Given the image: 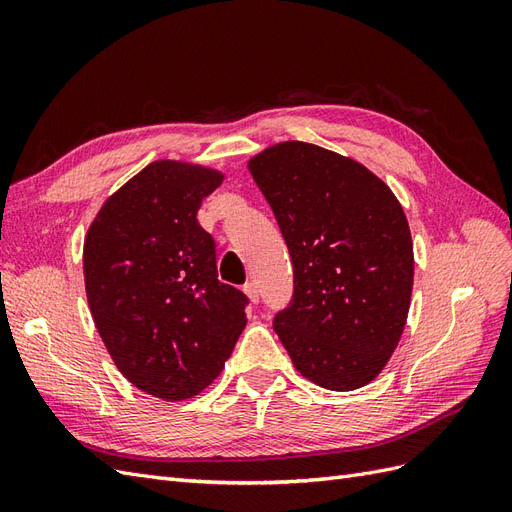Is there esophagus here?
<instances>
[{"label": "esophagus", "mask_w": 512, "mask_h": 512, "mask_svg": "<svg viewBox=\"0 0 512 512\" xmlns=\"http://www.w3.org/2000/svg\"><path fill=\"white\" fill-rule=\"evenodd\" d=\"M243 292L247 294V297H250L252 303H258V286H256L254 282H247V284L243 286Z\"/></svg>", "instance_id": "esophagus-1"}]
</instances>
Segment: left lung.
<instances>
[{"instance_id":"obj_1","label":"left lung","mask_w":512,"mask_h":512,"mask_svg":"<svg viewBox=\"0 0 512 512\" xmlns=\"http://www.w3.org/2000/svg\"><path fill=\"white\" fill-rule=\"evenodd\" d=\"M250 173L288 245L294 292L273 329L301 374L331 391L374 380L406 327L410 226L359 162L309 143L262 151Z\"/></svg>"}]
</instances>
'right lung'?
I'll return each instance as SVG.
<instances>
[{
	"instance_id": "1",
	"label": "right lung",
	"mask_w": 512,
	"mask_h": 512,
	"mask_svg": "<svg viewBox=\"0 0 512 512\" xmlns=\"http://www.w3.org/2000/svg\"><path fill=\"white\" fill-rule=\"evenodd\" d=\"M220 183L218 170L153 162L106 200L87 232L96 329L121 374L153 397L198 395L245 329L250 299L218 280L215 241L196 220Z\"/></svg>"
}]
</instances>
